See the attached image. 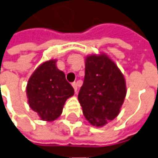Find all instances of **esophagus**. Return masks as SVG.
<instances>
[{
  "mask_svg": "<svg viewBox=\"0 0 158 158\" xmlns=\"http://www.w3.org/2000/svg\"><path fill=\"white\" fill-rule=\"evenodd\" d=\"M72 86H73V88H74L75 92H77V82H73Z\"/></svg>",
  "mask_w": 158,
  "mask_h": 158,
  "instance_id": "obj_1",
  "label": "esophagus"
}]
</instances>
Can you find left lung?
I'll return each mask as SVG.
<instances>
[{"mask_svg":"<svg viewBox=\"0 0 158 158\" xmlns=\"http://www.w3.org/2000/svg\"><path fill=\"white\" fill-rule=\"evenodd\" d=\"M85 61V77L78 101L89 122L102 127L118 116L127 94L126 81L106 55H91Z\"/></svg>","mask_w":158,"mask_h":158,"instance_id":"8db88e82","label":"left lung"}]
</instances>
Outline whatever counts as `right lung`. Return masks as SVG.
Returning a JSON list of instances; mask_svg holds the SVG:
<instances>
[{
  "instance_id": "1",
  "label": "right lung",
  "mask_w": 158,
  "mask_h": 158,
  "mask_svg": "<svg viewBox=\"0 0 158 158\" xmlns=\"http://www.w3.org/2000/svg\"><path fill=\"white\" fill-rule=\"evenodd\" d=\"M29 106L41 119L52 121L62 114L74 89L65 78L64 73L56 67V60L44 62L30 77L27 87Z\"/></svg>"
}]
</instances>
